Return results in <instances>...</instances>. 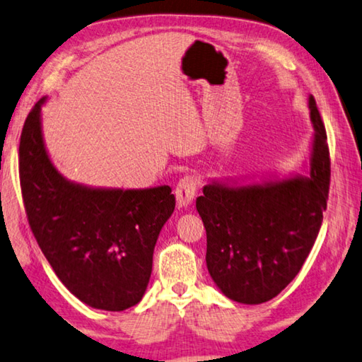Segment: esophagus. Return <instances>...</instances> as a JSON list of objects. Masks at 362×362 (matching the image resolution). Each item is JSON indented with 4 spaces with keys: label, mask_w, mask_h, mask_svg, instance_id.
Returning <instances> with one entry per match:
<instances>
[{
    "label": "esophagus",
    "mask_w": 362,
    "mask_h": 362,
    "mask_svg": "<svg viewBox=\"0 0 362 362\" xmlns=\"http://www.w3.org/2000/svg\"><path fill=\"white\" fill-rule=\"evenodd\" d=\"M198 187H199V179L197 175L187 174L182 177L175 188V197H177V202L180 203V206H188L193 202Z\"/></svg>",
    "instance_id": "34e87169"
}]
</instances>
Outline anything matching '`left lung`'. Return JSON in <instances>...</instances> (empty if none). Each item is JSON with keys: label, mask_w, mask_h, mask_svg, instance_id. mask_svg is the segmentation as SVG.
I'll return each mask as SVG.
<instances>
[{"label": "left lung", "mask_w": 362, "mask_h": 362, "mask_svg": "<svg viewBox=\"0 0 362 362\" xmlns=\"http://www.w3.org/2000/svg\"><path fill=\"white\" fill-rule=\"evenodd\" d=\"M309 177L262 185L203 188L197 209L206 228V264L233 301L259 305L296 277L317 238L330 187V153L314 96Z\"/></svg>", "instance_id": "obj_1"}]
</instances>
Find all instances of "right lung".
Masks as SVG:
<instances>
[{
    "instance_id": "right-lung-1",
    "label": "right lung",
    "mask_w": 362,
    "mask_h": 362,
    "mask_svg": "<svg viewBox=\"0 0 362 362\" xmlns=\"http://www.w3.org/2000/svg\"><path fill=\"white\" fill-rule=\"evenodd\" d=\"M40 100L24 122L19 179L28 226L57 277L85 305L124 311L145 295L159 232L175 208L168 185L101 190L67 182L45 150Z\"/></svg>"
}]
</instances>
